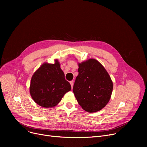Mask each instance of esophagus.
I'll return each mask as SVG.
<instances>
[{
  "instance_id": "obj_1",
  "label": "esophagus",
  "mask_w": 147,
  "mask_h": 147,
  "mask_svg": "<svg viewBox=\"0 0 147 147\" xmlns=\"http://www.w3.org/2000/svg\"><path fill=\"white\" fill-rule=\"evenodd\" d=\"M69 83H70V84H71V88H73V84H74V81H73V80L70 81V82H69Z\"/></svg>"
}]
</instances>
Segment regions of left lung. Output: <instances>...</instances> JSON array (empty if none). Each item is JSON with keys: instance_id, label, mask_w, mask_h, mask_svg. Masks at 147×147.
I'll use <instances>...</instances> for the list:
<instances>
[{"instance_id": "obj_1", "label": "left lung", "mask_w": 147, "mask_h": 147, "mask_svg": "<svg viewBox=\"0 0 147 147\" xmlns=\"http://www.w3.org/2000/svg\"><path fill=\"white\" fill-rule=\"evenodd\" d=\"M73 92L79 104L89 113L102 110L109 102L113 84L104 66L95 59L78 63Z\"/></svg>"}]
</instances>
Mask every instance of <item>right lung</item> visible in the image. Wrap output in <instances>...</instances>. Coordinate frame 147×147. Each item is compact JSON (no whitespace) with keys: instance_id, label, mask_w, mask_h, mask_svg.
<instances>
[{"instance_id":"right-lung-1","label":"right lung","mask_w":147,"mask_h":147,"mask_svg":"<svg viewBox=\"0 0 147 147\" xmlns=\"http://www.w3.org/2000/svg\"><path fill=\"white\" fill-rule=\"evenodd\" d=\"M71 90L69 83L57 59L53 64L44 63L33 74L30 85V94L33 101L44 108L57 105L64 95Z\"/></svg>"}]
</instances>
